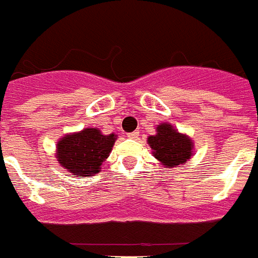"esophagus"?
Segmentation results:
<instances>
[{
	"instance_id": "obj_1",
	"label": "esophagus",
	"mask_w": 258,
	"mask_h": 258,
	"mask_svg": "<svg viewBox=\"0 0 258 258\" xmlns=\"http://www.w3.org/2000/svg\"><path fill=\"white\" fill-rule=\"evenodd\" d=\"M139 136H140V133H139V132H132V133L127 135V137H129V139H133V140H137Z\"/></svg>"
}]
</instances>
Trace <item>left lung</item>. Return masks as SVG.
<instances>
[{
	"label": "left lung",
	"mask_w": 258,
	"mask_h": 258,
	"mask_svg": "<svg viewBox=\"0 0 258 258\" xmlns=\"http://www.w3.org/2000/svg\"><path fill=\"white\" fill-rule=\"evenodd\" d=\"M148 144L154 150V156L166 167H175L183 164L191 156V140L174 131L171 125L162 123L158 126V133L148 137Z\"/></svg>",
	"instance_id": "obj_1"
}]
</instances>
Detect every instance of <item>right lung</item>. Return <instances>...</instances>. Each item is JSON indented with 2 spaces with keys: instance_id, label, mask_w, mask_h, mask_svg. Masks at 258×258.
<instances>
[{
  "instance_id": "add662e5",
  "label": "right lung",
  "mask_w": 258,
  "mask_h": 258,
  "mask_svg": "<svg viewBox=\"0 0 258 258\" xmlns=\"http://www.w3.org/2000/svg\"><path fill=\"white\" fill-rule=\"evenodd\" d=\"M115 135L104 136L98 129H84L80 133L67 135L58 143V162L77 177L95 175L111 152Z\"/></svg>"
}]
</instances>
